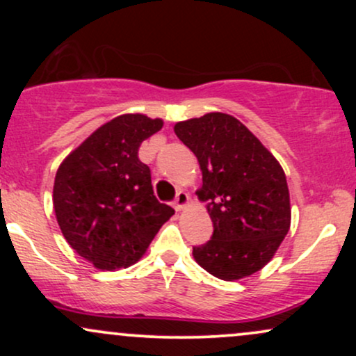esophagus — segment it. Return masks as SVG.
<instances>
[{"label":"esophagus","mask_w":356,"mask_h":356,"mask_svg":"<svg viewBox=\"0 0 356 356\" xmlns=\"http://www.w3.org/2000/svg\"><path fill=\"white\" fill-rule=\"evenodd\" d=\"M187 202H189V194H187L186 191H179L177 195H175V199H174V209L175 211L184 209V207L187 206Z\"/></svg>","instance_id":"obj_1"}]
</instances>
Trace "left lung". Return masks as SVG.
Here are the masks:
<instances>
[{"instance_id":"1","label":"left lung","mask_w":356,"mask_h":356,"mask_svg":"<svg viewBox=\"0 0 356 356\" xmlns=\"http://www.w3.org/2000/svg\"><path fill=\"white\" fill-rule=\"evenodd\" d=\"M174 132L197 157L201 201L212 219L211 239L192 248L212 276L241 280L266 266L291 224L289 191L280 162L227 113L179 122Z\"/></svg>"}]
</instances>
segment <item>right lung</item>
Returning a JSON list of instances; mask_svg holds the SVG:
<instances>
[{"label":"right lung","mask_w":356,"mask_h":356,"mask_svg":"<svg viewBox=\"0 0 356 356\" xmlns=\"http://www.w3.org/2000/svg\"><path fill=\"white\" fill-rule=\"evenodd\" d=\"M161 118L125 113L97 129L61 162L53 207L65 239L95 268L137 263L174 209L154 195L150 169L138 159Z\"/></svg>","instance_id":"add662e5"}]
</instances>
